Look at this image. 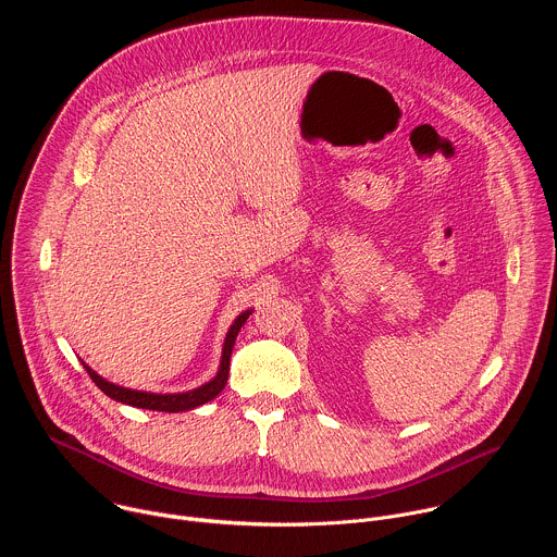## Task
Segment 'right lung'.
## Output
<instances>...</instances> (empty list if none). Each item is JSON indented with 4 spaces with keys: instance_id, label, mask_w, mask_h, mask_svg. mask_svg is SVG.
Masks as SVG:
<instances>
[{
    "instance_id": "right-lung-1",
    "label": "right lung",
    "mask_w": 557,
    "mask_h": 557,
    "mask_svg": "<svg viewBox=\"0 0 557 557\" xmlns=\"http://www.w3.org/2000/svg\"><path fill=\"white\" fill-rule=\"evenodd\" d=\"M251 310H245L237 314V320L231 324L226 337H224V346H222V359H220V368H218V374L207 381L205 385L196 387V389H189V392H178V394H156V392H140V389H129V387H123V385H116V383H110L106 381L101 374H97L90 366L84 363V368L88 370L90 379L99 385L101 392H106L110 399L119 401V404H125V406H132V408H143V410H156V412H187V410H194L198 406H205L207 401L215 399V396L224 389L226 385V379H228V359H231V352H233V344H235V337L237 333H240V329L245 326V322L249 320Z\"/></svg>"
}]
</instances>
